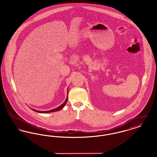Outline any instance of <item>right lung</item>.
Segmentation results:
<instances>
[{
    "instance_id": "add662e5",
    "label": "right lung",
    "mask_w": 157,
    "mask_h": 157,
    "mask_svg": "<svg viewBox=\"0 0 157 157\" xmlns=\"http://www.w3.org/2000/svg\"><path fill=\"white\" fill-rule=\"evenodd\" d=\"M67 99L68 98H67V99L65 100V101L63 102V104L61 105L60 106H58V108H55V109H52V110H50V111H36V110H35V109H32L33 111H36V112H39V113H49V112H55V111H59L62 108H63V106L66 105L67 104Z\"/></svg>"
}]
</instances>
